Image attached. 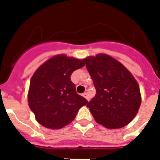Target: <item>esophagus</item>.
<instances>
[{
    "label": "esophagus",
    "mask_w": 160,
    "mask_h": 160,
    "mask_svg": "<svg viewBox=\"0 0 160 160\" xmlns=\"http://www.w3.org/2000/svg\"><path fill=\"white\" fill-rule=\"evenodd\" d=\"M83 96H84V97H85L87 100H90V97H89V95H88V93H84V94H83Z\"/></svg>",
    "instance_id": "34e87169"
}]
</instances>
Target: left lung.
I'll list each match as a JSON object with an SVG mask.
<instances>
[{"instance_id":"1","label":"left lung","mask_w":160,"mask_h":160,"mask_svg":"<svg viewBox=\"0 0 160 160\" xmlns=\"http://www.w3.org/2000/svg\"><path fill=\"white\" fill-rule=\"evenodd\" d=\"M96 94L88 103L95 121L108 129H118L134 119L141 104L138 83L131 73L105 54L84 60Z\"/></svg>"}]
</instances>
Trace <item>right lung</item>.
Wrapping results in <instances>:
<instances>
[{"mask_svg":"<svg viewBox=\"0 0 160 160\" xmlns=\"http://www.w3.org/2000/svg\"><path fill=\"white\" fill-rule=\"evenodd\" d=\"M84 65V60L58 55L34 73L28 103L41 125L54 129L63 128L75 119L83 105H87V100L78 95L70 80L71 74Z\"/></svg>","mask_w":160,"mask_h":160,"instance_id":"add662e5","label":"right lung"}]
</instances>
